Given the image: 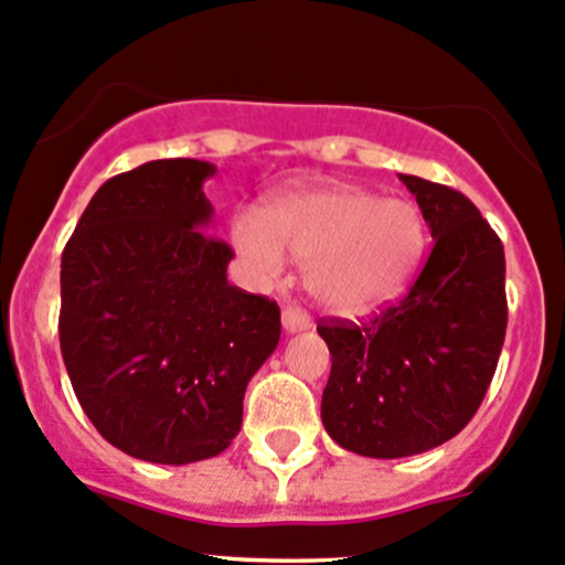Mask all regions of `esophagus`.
Masks as SVG:
<instances>
[{"label":"esophagus","mask_w":565,"mask_h":565,"mask_svg":"<svg viewBox=\"0 0 565 565\" xmlns=\"http://www.w3.org/2000/svg\"><path fill=\"white\" fill-rule=\"evenodd\" d=\"M281 322H284V330H287V332H302V330L311 328V319L306 317V311H300V308H295V306L284 308Z\"/></svg>","instance_id":"obj_1"}]
</instances>
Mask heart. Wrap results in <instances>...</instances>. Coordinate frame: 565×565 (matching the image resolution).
Here are the masks:
<instances>
[{
  "instance_id": "1",
  "label": "heart",
  "mask_w": 565,
  "mask_h": 565,
  "mask_svg": "<svg viewBox=\"0 0 565 565\" xmlns=\"http://www.w3.org/2000/svg\"><path fill=\"white\" fill-rule=\"evenodd\" d=\"M230 241L257 281L281 276L292 254L308 265L317 302L343 317H367L408 292L425 257V222L406 200L322 183L270 200L263 216L237 213Z\"/></svg>"
}]
</instances>
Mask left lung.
<instances>
[{"instance_id": "8db88e82", "label": "left lung", "mask_w": 565, "mask_h": 565, "mask_svg": "<svg viewBox=\"0 0 565 565\" xmlns=\"http://www.w3.org/2000/svg\"><path fill=\"white\" fill-rule=\"evenodd\" d=\"M433 252L412 292L365 324H319L332 358L322 423L362 457L441 447L477 414L507 335V259L466 194L401 175Z\"/></svg>"}]
</instances>
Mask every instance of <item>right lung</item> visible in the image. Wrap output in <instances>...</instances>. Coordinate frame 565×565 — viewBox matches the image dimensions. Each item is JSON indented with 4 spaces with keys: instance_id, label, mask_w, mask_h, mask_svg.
<instances>
[{
    "instance_id": "right-lung-1",
    "label": "right lung",
    "mask_w": 565,
    "mask_h": 565,
    "mask_svg": "<svg viewBox=\"0 0 565 565\" xmlns=\"http://www.w3.org/2000/svg\"><path fill=\"white\" fill-rule=\"evenodd\" d=\"M213 173L203 159H157L110 178L62 254L58 341L75 395L105 441L159 466L230 447L281 338L276 302L233 287V248L207 235Z\"/></svg>"
}]
</instances>
